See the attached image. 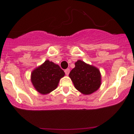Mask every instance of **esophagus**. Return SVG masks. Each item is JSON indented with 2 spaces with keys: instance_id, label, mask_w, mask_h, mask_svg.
<instances>
[{
  "instance_id": "obj_1",
  "label": "esophagus",
  "mask_w": 134,
  "mask_h": 134,
  "mask_svg": "<svg viewBox=\"0 0 134 134\" xmlns=\"http://www.w3.org/2000/svg\"><path fill=\"white\" fill-rule=\"evenodd\" d=\"M69 72H70V69H67L65 70V75H67V76L69 75Z\"/></svg>"
}]
</instances>
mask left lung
Here are the masks:
<instances>
[{
  "label": "left lung",
  "mask_w": 134,
  "mask_h": 134,
  "mask_svg": "<svg viewBox=\"0 0 134 134\" xmlns=\"http://www.w3.org/2000/svg\"><path fill=\"white\" fill-rule=\"evenodd\" d=\"M75 65V67L70 72L69 77L75 88L86 95L97 91L101 86L100 70L82 60H78Z\"/></svg>",
  "instance_id": "obj_1"
}]
</instances>
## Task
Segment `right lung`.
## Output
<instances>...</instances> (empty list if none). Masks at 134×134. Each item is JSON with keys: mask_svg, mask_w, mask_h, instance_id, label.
Listing matches in <instances>:
<instances>
[{"mask_svg": "<svg viewBox=\"0 0 134 134\" xmlns=\"http://www.w3.org/2000/svg\"><path fill=\"white\" fill-rule=\"evenodd\" d=\"M65 72L58 65L46 60L31 73V82L35 90L42 94H47L57 88Z\"/></svg>", "mask_w": 134, "mask_h": 134, "instance_id": "right-lung-1", "label": "right lung"}]
</instances>
